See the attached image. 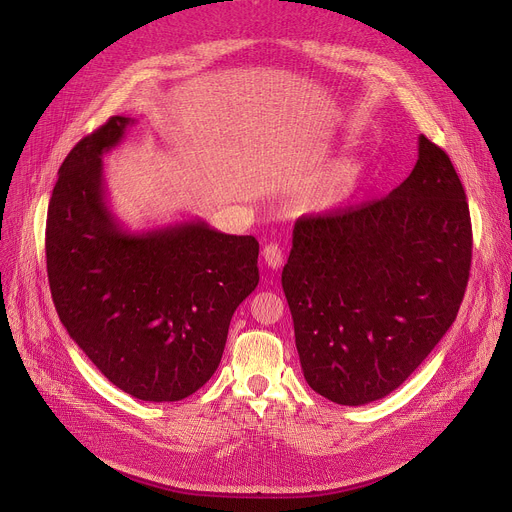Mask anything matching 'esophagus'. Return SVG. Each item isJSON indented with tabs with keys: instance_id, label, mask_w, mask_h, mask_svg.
I'll use <instances>...</instances> for the list:
<instances>
[{
	"instance_id": "34e87169",
	"label": "esophagus",
	"mask_w": 512,
	"mask_h": 512,
	"mask_svg": "<svg viewBox=\"0 0 512 512\" xmlns=\"http://www.w3.org/2000/svg\"><path fill=\"white\" fill-rule=\"evenodd\" d=\"M263 261L267 263V267H271V269H279L281 267V263H283V251H281V247L279 245H267L265 249H263Z\"/></svg>"
}]
</instances>
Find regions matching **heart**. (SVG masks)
<instances>
[{
  "label": "heart",
  "mask_w": 512,
  "mask_h": 512,
  "mask_svg": "<svg viewBox=\"0 0 512 512\" xmlns=\"http://www.w3.org/2000/svg\"><path fill=\"white\" fill-rule=\"evenodd\" d=\"M362 170L358 166H346L336 168L330 176H326L318 186V200L326 206H334L342 202L348 194H352L360 182Z\"/></svg>",
  "instance_id": "obj_1"
}]
</instances>
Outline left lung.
<instances>
[{"instance_id":"8db88e82","label":"left lung","mask_w":512,"mask_h":512,"mask_svg":"<svg viewBox=\"0 0 512 512\" xmlns=\"http://www.w3.org/2000/svg\"><path fill=\"white\" fill-rule=\"evenodd\" d=\"M470 261L464 186L425 135L389 196L298 218L281 285L308 385L338 405L403 385L454 324Z\"/></svg>"}]
</instances>
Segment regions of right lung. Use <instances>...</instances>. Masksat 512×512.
<instances>
[{
  "instance_id": "1",
  "label": "right lung",
  "mask_w": 512,
  "mask_h": 512,
  "mask_svg": "<svg viewBox=\"0 0 512 512\" xmlns=\"http://www.w3.org/2000/svg\"><path fill=\"white\" fill-rule=\"evenodd\" d=\"M131 123L111 117L62 162L48 204V281L66 332L115 387L180 401L218 369L231 318L259 283V243L200 218L125 229L109 208L103 156Z\"/></svg>"
}]
</instances>
